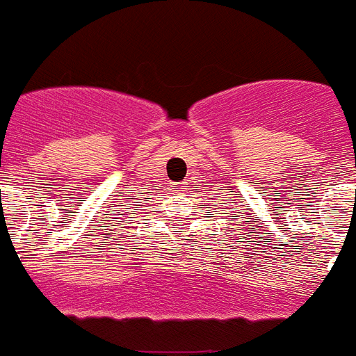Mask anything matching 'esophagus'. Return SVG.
I'll return each mask as SVG.
<instances>
[{
    "label": "esophagus",
    "instance_id": "34e87169",
    "mask_svg": "<svg viewBox=\"0 0 356 356\" xmlns=\"http://www.w3.org/2000/svg\"><path fill=\"white\" fill-rule=\"evenodd\" d=\"M184 190H186L184 186H179V192H184Z\"/></svg>",
    "mask_w": 356,
    "mask_h": 356
}]
</instances>
